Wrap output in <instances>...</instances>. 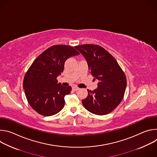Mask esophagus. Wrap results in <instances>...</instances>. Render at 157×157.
Returning <instances> with one entry per match:
<instances>
[{"mask_svg":"<svg viewBox=\"0 0 157 157\" xmlns=\"http://www.w3.org/2000/svg\"><path fill=\"white\" fill-rule=\"evenodd\" d=\"M79 88L78 87H73V90H74V91H78V90H79Z\"/></svg>","mask_w":157,"mask_h":157,"instance_id":"obj_1","label":"esophagus"}]
</instances>
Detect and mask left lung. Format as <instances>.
Masks as SVG:
<instances>
[{
    "instance_id": "1",
    "label": "left lung",
    "mask_w": 157,
    "mask_h": 157,
    "mask_svg": "<svg viewBox=\"0 0 157 157\" xmlns=\"http://www.w3.org/2000/svg\"><path fill=\"white\" fill-rule=\"evenodd\" d=\"M75 48L85 58L94 79L99 81L97 89H87V98L82 103L90 113L103 116L114 110L122 101L127 80L116 59L104 48L92 44Z\"/></svg>"
}]
</instances>
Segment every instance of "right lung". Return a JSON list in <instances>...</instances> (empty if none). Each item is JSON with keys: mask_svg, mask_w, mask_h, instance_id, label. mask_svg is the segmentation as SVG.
<instances>
[{"mask_svg": "<svg viewBox=\"0 0 157 157\" xmlns=\"http://www.w3.org/2000/svg\"><path fill=\"white\" fill-rule=\"evenodd\" d=\"M79 53L73 47L58 44L40 54L26 73L23 87L30 106L44 116L55 115L63 108L64 96L71 87L58 83L57 77L64 70L66 60Z\"/></svg>", "mask_w": 157, "mask_h": 157, "instance_id": "obj_1", "label": "right lung"}]
</instances>
